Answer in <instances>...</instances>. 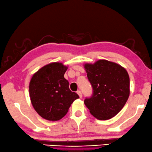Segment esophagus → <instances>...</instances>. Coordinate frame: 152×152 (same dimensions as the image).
I'll return each mask as SVG.
<instances>
[{
    "mask_svg": "<svg viewBox=\"0 0 152 152\" xmlns=\"http://www.w3.org/2000/svg\"><path fill=\"white\" fill-rule=\"evenodd\" d=\"M77 94H78V95L79 96V97H80V98H82L83 94H82V92H81L80 91H77Z\"/></svg>",
    "mask_w": 152,
    "mask_h": 152,
    "instance_id": "1",
    "label": "esophagus"
}]
</instances>
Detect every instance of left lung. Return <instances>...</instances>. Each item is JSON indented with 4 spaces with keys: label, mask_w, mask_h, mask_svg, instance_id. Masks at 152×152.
Listing matches in <instances>:
<instances>
[{
    "label": "left lung",
    "mask_w": 152,
    "mask_h": 152,
    "mask_svg": "<svg viewBox=\"0 0 152 152\" xmlns=\"http://www.w3.org/2000/svg\"><path fill=\"white\" fill-rule=\"evenodd\" d=\"M92 96L85 99L91 115L99 120L115 117L128 100L130 78L126 69L117 63L99 60L94 64L85 65Z\"/></svg>",
    "instance_id": "left-lung-1"
}]
</instances>
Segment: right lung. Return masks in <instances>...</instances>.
Segmentation results:
<instances>
[{
  "mask_svg": "<svg viewBox=\"0 0 152 152\" xmlns=\"http://www.w3.org/2000/svg\"><path fill=\"white\" fill-rule=\"evenodd\" d=\"M67 67L52 63L36 72L29 84L31 103L38 114L49 121H58L67 114L78 95L69 88L64 78Z\"/></svg>",
  "mask_w": 152,
  "mask_h": 152,
  "instance_id": "add662e5",
  "label": "right lung"
}]
</instances>
